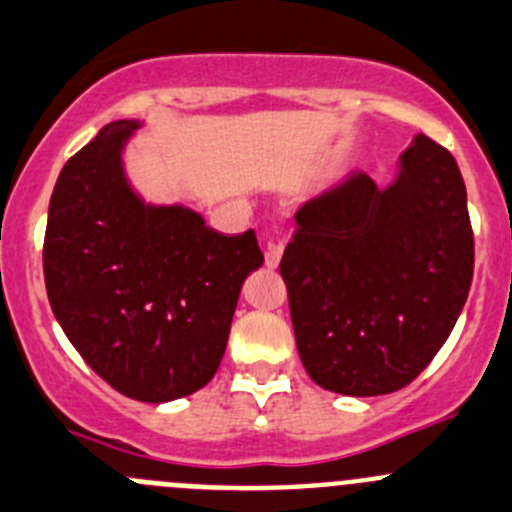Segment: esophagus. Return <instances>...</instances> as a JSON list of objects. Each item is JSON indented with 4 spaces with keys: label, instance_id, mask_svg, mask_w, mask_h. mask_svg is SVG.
Wrapping results in <instances>:
<instances>
[{
    "label": "esophagus",
    "instance_id": "1",
    "mask_svg": "<svg viewBox=\"0 0 512 512\" xmlns=\"http://www.w3.org/2000/svg\"><path fill=\"white\" fill-rule=\"evenodd\" d=\"M281 256H284V243H269L266 246V266L276 269L281 264Z\"/></svg>",
    "mask_w": 512,
    "mask_h": 512
}]
</instances>
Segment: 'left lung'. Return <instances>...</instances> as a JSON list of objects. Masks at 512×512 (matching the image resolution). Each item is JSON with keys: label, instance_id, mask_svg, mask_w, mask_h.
Segmentation results:
<instances>
[{"label": "left lung", "instance_id": "left-lung-1", "mask_svg": "<svg viewBox=\"0 0 512 512\" xmlns=\"http://www.w3.org/2000/svg\"><path fill=\"white\" fill-rule=\"evenodd\" d=\"M294 221L281 276L306 374L349 397L410 384L447 342L472 284L455 158L415 135L387 186L352 170L301 203Z\"/></svg>", "mask_w": 512, "mask_h": 512}]
</instances>
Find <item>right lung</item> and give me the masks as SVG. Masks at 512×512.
I'll use <instances>...</instances> for the list:
<instances>
[{"mask_svg": "<svg viewBox=\"0 0 512 512\" xmlns=\"http://www.w3.org/2000/svg\"><path fill=\"white\" fill-rule=\"evenodd\" d=\"M145 123L113 120L62 168L45 233V284L72 347L110 387L170 402L221 364L256 233L223 236L183 203L145 201L125 148Z\"/></svg>", "mask_w": 512, "mask_h": 512, "instance_id": "add662e5", "label": "right lung"}]
</instances>
